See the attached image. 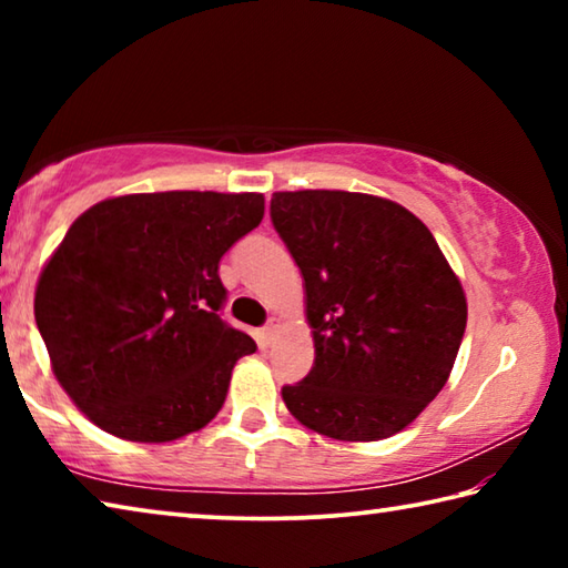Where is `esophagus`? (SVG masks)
<instances>
[{
  "label": "esophagus",
  "mask_w": 568,
  "mask_h": 568,
  "mask_svg": "<svg viewBox=\"0 0 568 568\" xmlns=\"http://www.w3.org/2000/svg\"><path fill=\"white\" fill-rule=\"evenodd\" d=\"M281 328H283L281 318H271V321H267V325L263 328V338H265V343H273V341L277 338V333H281Z\"/></svg>",
  "instance_id": "1"
}]
</instances>
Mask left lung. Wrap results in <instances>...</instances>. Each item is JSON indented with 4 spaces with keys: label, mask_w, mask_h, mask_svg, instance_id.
Listing matches in <instances>:
<instances>
[{
    "label": "left lung",
    "mask_w": 568,
    "mask_h": 568,
    "mask_svg": "<svg viewBox=\"0 0 568 568\" xmlns=\"http://www.w3.org/2000/svg\"><path fill=\"white\" fill-rule=\"evenodd\" d=\"M271 217L301 267L315 361L283 388L295 420L335 440L410 426L454 371L466 293L420 220L345 190L273 192Z\"/></svg>",
    "instance_id": "left-lung-1"
}]
</instances>
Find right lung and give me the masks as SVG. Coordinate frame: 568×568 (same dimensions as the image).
Segmentation results:
<instances>
[{"instance_id":"add662e5","label":"right lung","mask_w":568,"mask_h":568,"mask_svg":"<svg viewBox=\"0 0 568 568\" xmlns=\"http://www.w3.org/2000/svg\"><path fill=\"white\" fill-rule=\"evenodd\" d=\"M263 213L261 192H138L67 230L34 318L54 378L104 434L168 444L217 416L235 363L255 353L220 318L217 263Z\"/></svg>"}]
</instances>
